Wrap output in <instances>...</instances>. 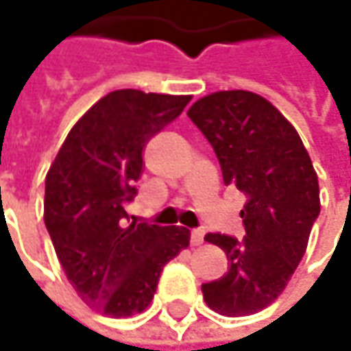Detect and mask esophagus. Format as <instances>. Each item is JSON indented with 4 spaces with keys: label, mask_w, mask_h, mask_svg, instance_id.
Returning a JSON list of instances; mask_svg holds the SVG:
<instances>
[{
    "label": "esophagus",
    "mask_w": 351,
    "mask_h": 351,
    "mask_svg": "<svg viewBox=\"0 0 351 351\" xmlns=\"http://www.w3.org/2000/svg\"><path fill=\"white\" fill-rule=\"evenodd\" d=\"M205 242V232L203 230H193L191 232V246H201Z\"/></svg>",
    "instance_id": "34e87169"
}]
</instances>
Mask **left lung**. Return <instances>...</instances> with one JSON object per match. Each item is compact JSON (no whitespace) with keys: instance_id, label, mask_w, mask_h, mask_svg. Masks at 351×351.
<instances>
[{"instance_id":"1","label":"left lung","mask_w":351,"mask_h":351,"mask_svg":"<svg viewBox=\"0 0 351 351\" xmlns=\"http://www.w3.org/2000/svg\"><path fill=\"white\" fill-rule=\"evenodd\" d=\"M187 117L215 148L224 185L248 197L242 242L205 236L226 252L228 271L201 285L203 299L219 315L248 317L276 301L303 260L320 213L317 171L295 127L254 91L209 93Z\"/></svg>"}]
</instances>
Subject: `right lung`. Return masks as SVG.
Here are the masks:
<instances>
[{"instance_id": "right-lung-1", "label": "right lung", "mask_w": 351, "mask_h": 351, "mask_svg": "<svg viewBox=\"0 0 351 351\" xmlns=\"http://www.w3.org/2000/svg\"><path fill=\"white\" fill-rule=\"evenodd\" d=\"M191 95L117 89L89 107L47 173L45 224L82 301L127 318L154 299L164 265L189 246L183 226L128 223L146 142L182 115Z\"/></svg>"}]
</instances>
